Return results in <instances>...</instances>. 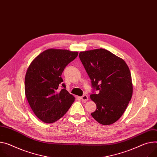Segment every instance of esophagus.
Here are the masks:
<instances>
[{
    "mask_svg": "<svg viewBox=\"0 0 157 157\" xmlns=\"http://www.w3.org/2000/svg\"><path fill=\"white\" fill-rule=\"evenodd\" d=\"M81 99L83 101H88L89 98H88V96L87 95H83L82 97H81Z\"/></svg>",
    "mask_w": 157,
    "mask_h": 157,
    "instance_id": "1",
    "label": "esophagus"
}]
</instances>
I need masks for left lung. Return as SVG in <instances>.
<instances>
[{"instance_id": "8db88e82", "label": "left lung", "mask_w": 157, "mask_h": 157, "mask_svg": "<svg viewBox=\"0 0 157 157\" xmlns=\"http://www.w3.org/2000/svg\"><path fill=\"white\" fill-rule=\"evenodd\" d=\"M79 58L94 90L99 92L90 95L97 105L92 116L101 124H113L121 117L132 97L128 66L122 58L102 48L82 52Z\"/></svg>"}]
</instances>
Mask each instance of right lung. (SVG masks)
<instances>
[{
    "mask_svg": "<svg viewBox=\"0 0 157 157\" xmlns=\"http://www.w3.org/2000/svg\"><path fill=\"white\" fill-rule=\"evenodd\" d=\"M78 54L67 50L48 49L36 57L27 70L25 81L27 100L34 114L45 123H54L63 117L75 101L62 83L61 76Z\"/></svg>",
    "mask_w": 157,
    "mask_h": 157,
    "instance_id": "add662e5",
    "label": "right lung"
}]
</instances>
